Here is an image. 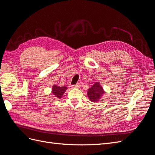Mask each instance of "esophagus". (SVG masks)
Wrapping results in <instances>:
<instances>
[{"instance_id":"1","label":"esophagus","mask_w":155,"mask_h":155,"mask_svg":"<svg viewBox=\"0 0 155 155\" xmlns=\"http://www.w3.org/2000/svg\"><path fill=\"white\" fill-rule=\"evenodd\" d=\"M80 87H81V85L79 83L77 84V85H73V88H79Z\"/></svg>"}]
</instances>
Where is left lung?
I'll list each match as a JSON object with an SVG mask.
<instances>
[{"instance_id":"left-lung-1","label":"left lung","mask_w":155,"mask_h":155,"mask_svg":"<svg viewBox=\"0 0 155 155\" xmlns=\"http://www.w3.org/2000/svg\"><path fill=\"white\" fill-rule=\"evenodd\" d=\"M104 94V88L100 82H96L87 91V96L89 100L94 103L100 101Z\"/></svg>"}]
</instances>
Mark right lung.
Returning a JSON list of instances; mask_svg holds the SVG:
<instances>
[{"label":"right lung","instance_id":"obj_1","mask_svg":"<svg viewBox=\"0 0 155 155\" xmlns=\"http://www.w3.org/2000/svg\"><path fill=\"white\" fill-rule=\"evenodd\" d=\"M67 87H59L57 85H54L51 87V93L52 94L57 98L61 99L64 95V92H66Z\"/></svg>","mask_w":155,"mask_h":155}]
</instances>
